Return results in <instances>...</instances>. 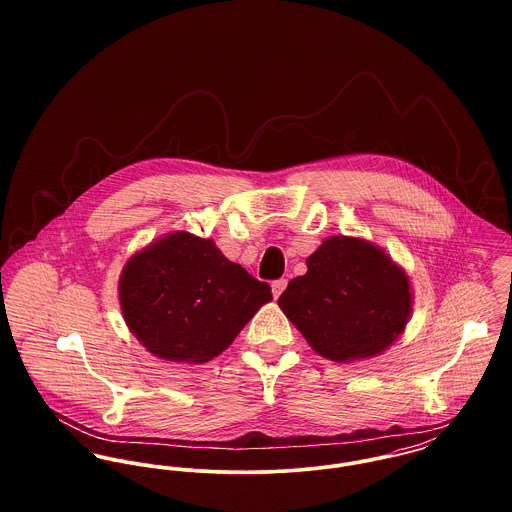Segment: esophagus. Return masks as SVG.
<instances>
[{
  "label": "esophagus",
  "mask_w": 512,
  "mask_h": 512,
  "mask_svg": "<svg viewBox=\"0 0 512 512\" xmlns=\"http://www.w3.org/2000/svg\"><path fill=\"white\" fill-rule=\"evenodd\" d=\"M286 286H288V280H276V282H272V293H274V297L278 299L280 295H282V292L286 290Z\"/></svg>",
  "instance_id": "obj_1"
}]
</instances>
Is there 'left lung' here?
Segmentation results:
<instances>
[{
  "label": "left lung",
  "mask_w": 512,
  "mask_h": 512,
  "mask_svg": "<svg viewBox=\"0 0 512 512\" xmlns=\"http://www.w3.org/2000/svg\"><path fill=\"white\" fill-rule=\"evenodd\" d=\"M278 305L307 343L335 363L382 353L412 313L410 280L380 248L331 236L293 278Z\"/></svg>",
  "instance_id": "left-lung-1"
}]
</instances>
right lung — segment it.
<instances>
[{"label": "right lung", "instance_id": "right-lung-1", "mask_svg": "<svg viewBox=\"0 0 512 512\" xmlns=\"http://www.w3.org/2000/svg\"><path fill=\"white\" fill-rule=\"evenodd\" d=\"M270 299L266 282L224 258L213 240L189 232L149 244L120 278L130 331L149 353L173 363L211 361Z\"/></svg>", "mask_w": 512, "mask_h": 512}]
</instances>
